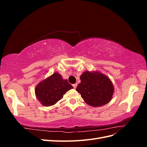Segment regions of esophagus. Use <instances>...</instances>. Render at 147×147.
<instances>
[{
    "label": "esophagus",
    "instance_id": "esophagus-1",
    "mask_svg": "<svg viewBox=\"0 0 147 147\" xmlns=\"http://www.w3.org/2000/svg\"><path fill=\"white\" fill-rule=\"evenodd\" d=\"M77 86V83H75V84H73V87L74 88V89H76Z\"/></svg>",
    "mask_w": 147,
    "mask_h": 147
}]
</instances>
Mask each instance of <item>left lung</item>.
Wrapping results in <instances>:
<instances>
[{
	"label": "left lung",
	"mask_w": 147,
	"mask_h": 147,
	"mask_svg": "<svg viewBox=\"0 0 147 147\" xmlns=\"http://www.w3.org/2000/svg\"><path fill=\"white\" fill-rule=\"evenodd\" d=\"M80 80L76 90L89 105L100 107L112 100L114 86L107 75L98 71H85L81 75Z\"/></svg>",
	"instance_id": "8db88e82"
}]
</instances>
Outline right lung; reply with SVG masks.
<instances>
[{
	"mask_svg": "<svg viewBox=\"0 0 147 147\" xmlns=\"http://www.w3.org/2000/svg\"><path fill=\"white\" fill-rule=\"evenodd\" d=\"M73 88L67 80H64L61 75L55 72L39 82L35 88L37 100L44 106L55 105L63 97L66 92Z\"/></svg>",
	"mask_w": 147,
	"mask_h": 147,
	"instance_id": "obj_1",
	"label": "right lung"
}]
</instances>
